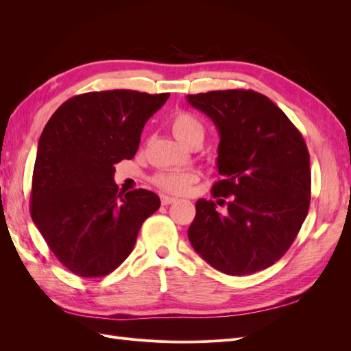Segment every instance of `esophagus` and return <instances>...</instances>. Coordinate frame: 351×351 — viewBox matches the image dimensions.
<instances>
[{
	"label": "esophagus",
	"instance_id": "obj_1",
	"mask_svg": "<svg viewBox=\"0 0 351 351\" xmlns=\"http://www.w3.org/2000/svg\"><path fill=\"white\" fill-rule=\"evenodd\" d=\"M174 202H177L176 197H169V196H167V195H162V196H161V204H162L164 206L171 205V204H174Z\"/></svg>",
	"mask_w": 351,
	"mask_h": 351
}]
</instances>
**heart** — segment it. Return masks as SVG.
<instances>
[{
	"instance_id": "b5f03b06",
	"label": "heart",
	"mask_w": 351,
	"mask_h": 351,
	"mask_svg": "<svg viewBox=\"0 0 351 351\" xmlns=\"http://www.w3.org/2000/svg\"><path fill=\"white\" fill-rule=\"evenodd\" d=\"M171 130L180 142L190 145L193 141H204L205 127L193 114L187 111H177L171 119ZM197 173L192 169H171V171L158 173L154 177V184L167 193L183 195L193 183L197 182Z\"/></svg>"
}]
</instances>
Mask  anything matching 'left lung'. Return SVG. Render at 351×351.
Here are the masks:
<instances>
[{
	"instance_id": "obj_1",
	"label": "left lung",
	"mask_w": 351,
	"mask_h": 351,
	"mask_svg": "<svg viewBox=\"0 0 351 351\" xmlns=\"http://www.w3.org/2000/svg\"><path fill=\"white\" fill-rule=\"evenodd\" d=\"M219 132L221 180L199 199L187 236L210 267L250 275L280 261L299 234L311 205V158L302 133L269 98L228 89L187 95Z\"/></svg>"
}]
</instances>
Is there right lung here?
<instances>
[{"instance_id":"add662e5","label":"right lung","mask_w":351,"mask_h":351,"mask_svg":"<svg viewBox=\"0 0 351 351\" xmlns=\"http://www.w3.org/2000/svg\"><path fill=\"white\" fill-rule=\"evenodd\" d=\"M169 93L114 89L76 95L52 114L38 143L30 215L51 252L84 278L108 275L132 253L161 206L139 189L119 193L114 164L132 159L146 121Z\"/></svg>"}]
</instances>
